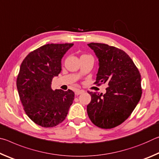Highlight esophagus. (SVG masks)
Masks as SVG:
<instances>
[{
  "mask_svg": "<svg viewBox=\"0 0 159 159\" xmlns=\"http://www.w3.org/2000/svg\"><path fill=\"white\" fill-rule=\"evenodd\" d=\"M84 93H85V90H76V92H75V94H76V95H79Z\"/></svg>",
  "mask_w": 159,
  "mask_h": 159,
  "instance_id": "obj_1",
  "label": "esophagus"
}]
</instances>
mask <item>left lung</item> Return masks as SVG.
<instances>
[{
	"instance_id": "1",
	"label": "left lung",
	"mask_w": 159,
	"mask_h": 159,
	"mask_svg": "<svg viewBox=\"0 0 159 159\" xmlns=\"http://www.w3.org/2000/svg\"><path fill=\"white\" fill-rule=\"evenodd\" d=\"M99 60V70L94 84L107 83V93L88 92L91 101L87 112L93 124L111 129L130 116L141 98V75L138 67L124 51L107 44H88Z\"/></svg>"
}]
</instances>
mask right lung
I'll return each instance as SVG.
<instances>
[{
  "mask_svg": "<svg viewBox=\"0 0 159 159\" xmlns=\"http://www.w3.org/2000/svg\"><path fill=\"white\" fill-rule=\"evenodd\" d=\"M73 45H44L29 53L21 64L17 79L19 96L26 115L42 127L61 123L73 103V91H54L51 88L53 77L61 70V58Z\"/></svg>",
  "mask_w": 159,
  "mask_h": 159,
  "instance_id": "right-lung-1",
  "label": "right lung"
}]
</instances>
